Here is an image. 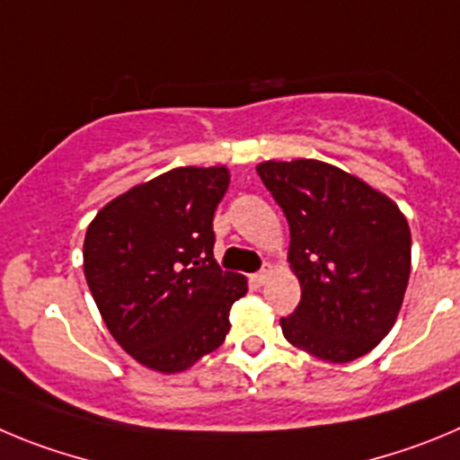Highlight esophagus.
Instances as JSON below:
<instances>
[{
	"mask_svg": "<svg viewBox=\"0 0 460 460\" xmlns=\"http://www.w3.org/2000/svg\"><path fill=\"white\" fill-rule=\"evenodd\" d=\"M268 275H270V266L266 263V266L261 268L259 272H254L250 279H252V284H254V287H263V284H266V279H268Z\"/></svg>",
	"mask_w": 460,
	"mask_h": 460,
	"instance_id": "34e87169",
	"label": "esophagus"
}]
</instances>
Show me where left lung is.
Wrapping results in <instances>:
<instances>
[{
    "mask_svg": "<svg viewBox=\"0 0 460 460\" xmlns=\"http://www.w3.org/2000/svg\"><path fill=\"white\" fill-rule=\"evenodd\" d=\"M287 215L302 296L281 318L291 343L353 362L392 330L411 277V229L385 194L318 160L256 167Z\"/></svg>",
    "mask_w": 460,
    "mask_h": 460,
    "instance_id": "1",
    "label": "left lung"
}]
</instances>
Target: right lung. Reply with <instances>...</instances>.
<instances>
[{
  "label": "right lung",
  "instance_id": "add662e5",
  "mask_svg": "<svg viewBox=\"0 0 460 460\" xmlns=\"http://www.w3.org/2000/svg\"><path fill=\"white\" fill-rule=\"evenodd\" d=\"M225 167H179L128 190L93 217L84 277L126 353L173 374L220 349L245 279L213 259Z\"/></svg>",
  "mask_w": 460,
  "mask_h": 460
}]
</instances>
